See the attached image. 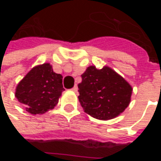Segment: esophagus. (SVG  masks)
<instances>
[{
	"label": "esophagus",
	"mask_w": 161,
	"mask_h": 161,
	"mask_svg": "<svg viewBox=\"0 0 161 161\" xmlns=\"http://www.w3.org/2000/svg\"><path fill=\"white\" fill-rule=\"evenodd\" d=\"M77 89H78V87H77V86H76V85L72 88V90H73V91H75V92H76V91H77Z\"/></svg>",
	"instance_id": "34e87169"
}]
</instances>
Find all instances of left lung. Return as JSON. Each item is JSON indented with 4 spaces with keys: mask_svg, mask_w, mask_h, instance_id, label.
<instances>
[{
    "mask_svg": "<svg viewBox=\"0 0 161 161\" xmlns=\"http://www.w3.org/2000/svg\"><path fill=\"white\" fill-rule=\"evenodd\" d=\"M78 84L79 102L91 116L107 120L120 114L129 105L132 88L109 67H88Z\"/></svg>",
    "mask_w": 161,
    "mask_h": 161,
    "instance_id": "obj_1",
    "label": "left lung"
}]
</instances>
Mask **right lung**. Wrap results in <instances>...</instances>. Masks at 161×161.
<instances>
[{"label": "right lung", "instance_id": "1", "mask_svg": "<svg viewBox=\"0 0 161 161\" xmlns=\"http://www.w3.org/2000/svg\"><path fill=\"white\" fill-rule=\"evenodd\" d=\"M62 75L53 72L48 63L32 68L17 85L16 97L26 111L44 114L56 106L61 92Z\"/></svg>", "mask_w": 161, "mask_h": 161}]
</instances>
